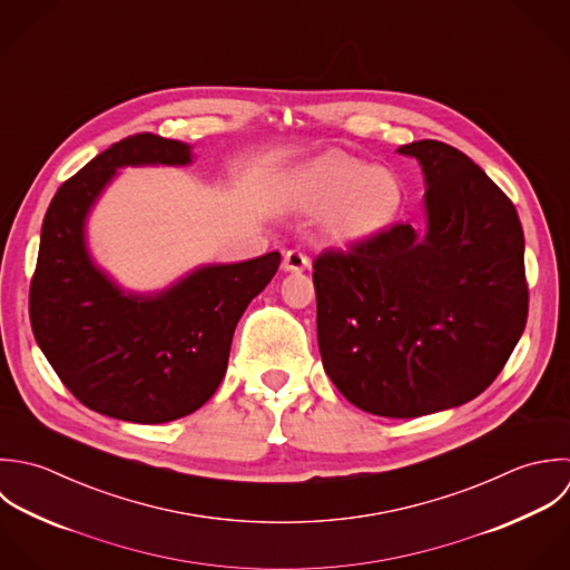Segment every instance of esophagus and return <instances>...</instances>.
I'll list each match as a JSON object with an SVG mask.
<instances>
[{
    "label": "esophagus",
    "instance_id": "1",
    "mask_svg": "<svg viewBox=\"0 0 570 570\" xmlns=\"http://www.w3.org/2000/svg\"><path fill=\"white\" fill-rule=\"evenodd\" d=\"M309 267V256L303 254L301 249H289L283 256V269L285 272H303Z\"/></svg>",
    "mask_w": 570,
    "mask_h": 570
}]
</instances>
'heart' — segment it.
I'll list each match as a JSON object with an SVG mask.
<instances>
[{
  "instance_id": "1",
  "label": "heart",
  "mask_w": 570,
  "mask_h": 570,
  "mask_svg": "<svg viewBox=\"0 0 570 570\" xmlns=\"http://www.w3.org/2000/svg\"><path fill=\"white\" fill-rule=\"evenodd\" d=\"M305 200L330 210L334 236L354 240L386 229L404 203L402 181L382 168H372L345 155H327L312 161L298 177Z\"/></svg>"
}]
</instances>
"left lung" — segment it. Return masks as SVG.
Masks as SVG:
<instances>
[{"label":"left lung","instance_id":"obj_1","mask_svg":"<svg viewBox=\"0 0 570 570\" xmlns=\"http://www.w3.org/2000/svg\"><path fill=\"white\" fill-rule=\"evenodd\" d=\"M424 173V232L395 223L314 261L327 376L358 409L417 417L460 406L504 370L529 316L524 232L464 153L397 148Z\"/></svg>","mask_w":570,"mask_h":570}]
</instances>
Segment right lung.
<instances>
[{
  "mask_svg": "<svg viewBox=\"0 0 570 570\" xmlns=\"http://www.w3.org/2000/svg\"><path fill=\"white\" fill-rule=\"evenodd\" d=\"M190 146L150 132L112 144L52 196L28 312L37 345L88 409L161 424L203 406L227 372L232 336L281 254L205 265L159 294L124 292L86 247V218L124 166H188Z\"/></svg>",
  "mask_w": 570,
  "mask_h": 570,
  "instance_id": "add662e5",
  "label": "right lung"
}]
</instances>
